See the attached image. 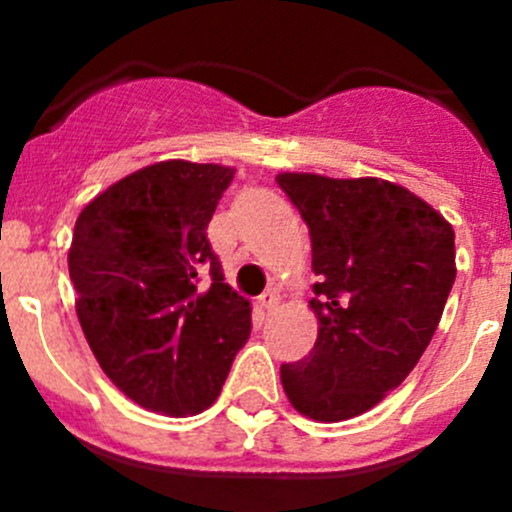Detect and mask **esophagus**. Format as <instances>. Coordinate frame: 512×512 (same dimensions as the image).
I'll return each instance as SVG.
<instances>
[{
    "label": "esophagus",
    "instance_id": "esophagus-1",
    "mask_svg": "<svg viewBox=\"0 0 512 512\" xmlns=\"http://www.w3.org/2000/svg\"><path fill=\"white\" fill-rule=\"evenodd\" d=\"M257 304H260L262 309H267V312H272V309L280 304V294H277L275 289H267V292H262L260 297H257Z\"/></svg>",
    "mask_w": 512,
    "mask_h": 512
}]
</instances>
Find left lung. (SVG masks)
<instances>
[{
	"instance_id": "left-lung-1",
	"label": "left lung",
	"mask_w": 512,
	"mask_h": 512,
	"mask_svg": "<svg viewBox=\"0 0 512 512\" xmlns=\"http://www.w3.org/2000/svg\"><path fill=\"white\" fill-rule=\"evenodd\" d=\"M312 237L314 349L282 364L289 404L314 421L374 409L431 344L456 280V235L411 190L381 178L280 173Z\"/></svg>"
}]
</instances>
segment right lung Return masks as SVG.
<instances>
[{
    "mask_svg": "<svg viewBox=\"0 0 512 512\" xmlns=\"http://www.w3.org/2000/svg\"><path fill=\"white\" fill-rule=\"evenodd\" d=\"M235 168L160 160L96 195L74 227L76 314L103 374L163 416L220 396L252 307L223 277L208 223Z\"/></svg>",
    "mask_w": 512,
    "mask_h": 512,
    "instance_id": "right-lung-1",
    "label": "right lung"
}]
</instances>
